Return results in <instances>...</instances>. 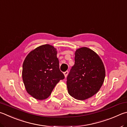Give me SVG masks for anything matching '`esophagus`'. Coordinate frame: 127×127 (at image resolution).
<instances>
[{
    "instance_id": "obj_1",
    "label": "esophagus",
    "mask_w": 127,
    "mask_h": 127,
    "mask_svg": "<svg viewBox=\"0 0 127 127\" xmlns=\"http://www.w3.org/2000/svg\"><path fill=\"white\" fill-rule=\"evenodd\" d=\"M64 76H65V77L66 78L68 74V71H66L65 72H64Z\"/></svg>"
}]
</instances>
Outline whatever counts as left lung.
I'll list each match as a JSON object with an SVG mask.
<instances>
[{
    "instance_id": "left-lung-1",
    "label": "left lung",
    "mask_w": 127,
    "mask_h": 127,
    "mask_svg": "<svg viewBox=\"0 0 127 127\" xmlns=\"http://www.w3.org/2000/svg\"><path fill=\"white\" fill-rule=\"evenodd\" d=\"M74 59L66 78L68 91L75 99L85 100L102 87L105 76L104 66L98 55L87 47L76 50Z\"/></svg>"
}]
</instances>
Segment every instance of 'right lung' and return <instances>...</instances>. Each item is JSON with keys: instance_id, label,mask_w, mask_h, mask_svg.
I'll use <instances>...</instances> for the list:
<instances>
[{"instance_id": "add662e5", "label": "right lung", "mask_w": 127, "mask_h": 127, "mask_svg": "<svg viewBox=\"0 0 127 127\" xmlns=\"http://www.w3.org/2000/svg\"><path fill=\"white\" fill-rule=\"evenodd\" d=\"M56 49L45 44L32 50L23 64L22 78L27 91L38 100L47 99L56 84L64 79L59 69Z\"/></svg>"}]
</instances>
